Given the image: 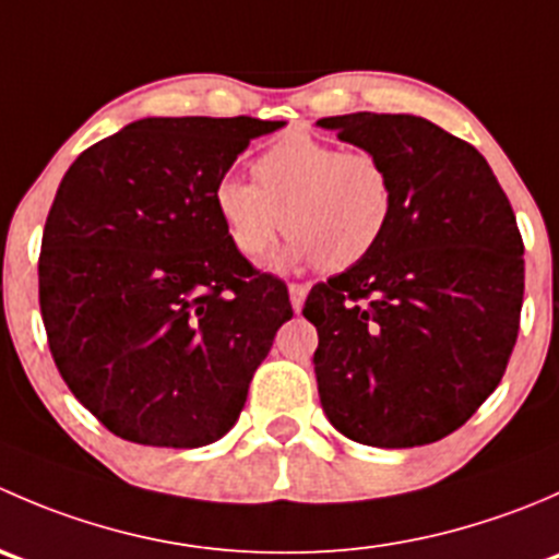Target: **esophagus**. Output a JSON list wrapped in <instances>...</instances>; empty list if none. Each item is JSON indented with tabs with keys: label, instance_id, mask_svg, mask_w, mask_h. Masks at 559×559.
<instances>
[{
	"label": "esophagus",
	"instance_id": "1",
	"mask_svg": "<svg viewBox=\"0 0 559 559\" xmlns=\"http://www.w3.org/2000/svg\"><path fill=\"white\" fill-rule=\"evenodd\" d=\"M306 295H308V286L306 284H292L289 286L292 308H295V311H302V306H306Z\"/></svg>",
	"mask_w": 559,
	"mask_h": 559
}]
</instances>
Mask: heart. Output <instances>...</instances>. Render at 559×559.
I'll use <instances>...</instances> for the list:
<instances>
[{
    "mask_svg": "<svg viewBox=\"0 0 559 559\" xmlns=\"http://www.w3.org/2000/svg\"><path fill=\"white\" fill-rule=\"evenodd\" d=\"M253 178L257 183L224 175L213 189L229 243L251 262L286 227L289 262H319L326 273H341L362 262L392 222L394 180L373 151H343L292 132L257 156Z\"/></svg>",
    "mask_w": 559,
    "mask_h": 559,
    "instance_id": "1",
    "label": "heart"
}]
</instances>
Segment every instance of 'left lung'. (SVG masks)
<instances>
[{
    "label": "left lung",
    "instance_id": "left-lung-1",
    "mask_svg": "<svg viewBox=\"0 0 559 559\" xmlns=\"http://www.w3.org/2000/svg\"><path fill=\"white\" fill-rule=\"evenodd\" d=\"M373 151L394 180L384 238L316 284L302 316L321 408L335 430L379 449L441 441L495 392L520 335L524 243L487 159L405 112L321 118Z\"/></svg>",
    "mask_w": 559,
    "mask_h": 559
}]
</instances>
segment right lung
<instances>
[{"mask_svg": "<svg viewBox=\"0 0 559 559\" xmlns=\"http://www.w3.org/2000/svg\"><path fill=\"white\" fill-rule=\"evenodd\" d=\"M284 121L143 118L61 178L39 311L70 392L123 441L197 449L238 421L292 311L284 281L229 243L213 189Z\"/></svg>", "mask_w": 559, "mask_h": 559, "instance_id": "obj_1", "label": "right lung"}]
</instances>
